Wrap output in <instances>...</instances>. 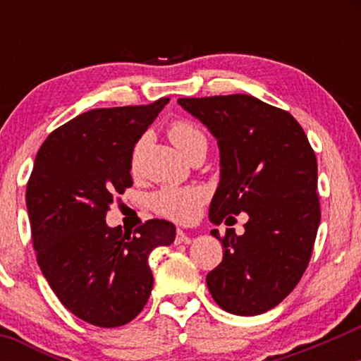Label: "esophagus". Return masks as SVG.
<instances>
[{
    "label": "esophagus",
    "mask_w": 361,
    "mask_h": 361,
    "mask_svg": "<svg viewBox=\"0 0 361 361\" xmlns=\"http://www.w3.org/2000/svg\"><path fill=\"white\" fill-rule=\"evenodd\" d=\"M174 243H176V245H180V243L187 245V243H190V236L187 235L184 230L177 228V233H176V240H174Z\"/></svg>",
    "instance_id": "esophagus-1"
}]
</instances>
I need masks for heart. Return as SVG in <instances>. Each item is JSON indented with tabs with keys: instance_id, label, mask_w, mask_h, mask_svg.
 <instances>
[{
	"instance_id": "obj_1",
	"label": "heart",
	"mask_w": 361,
	"mask_h": 361,
	"mask_svg": "<svg viewBox=\"0 0 361 361\" xmlns=\"http://www.w3.org/2000/svg\"><path fill=\"white\" fill-rule=\"evenodd\" d=\"M167 133H169L172 142L189 159L197 154H202V152L205 154L207 147H209V140H207L204 130L189 120L172 121ZM146 141L147 136H141L135 147H133V171H137ZM207 197H209L207 190L199 185H164L151 195L149 205L157 215L164 216L167 220L177 221V224H189L200 214V209L205 204Z\"/></svg>"
}]
</instances>
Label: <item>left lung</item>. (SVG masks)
I'll list each match as a JSON object with an SVG mask.
<instances>
[{
	"label": "left lung",
	"instance_id": "left-lung-1",
	"mask_svg": "<svg viewBox=\"0 0 361 361\" xmlns=\"http://www.w3.org/2000/svg\"><path fill=\"white\" fill-rule=\"evenodd\" d=\"M220 147V184L210 220L233 225L248 214L245 233L226 228L224 259L207 274L212 298L236 315H258L289 295L312 256L320 224L317 159L290 113L251 95L179 98Z\"/></svg>",
	"mask_w": 361,
	"mask_h": 361
}]
</instances>
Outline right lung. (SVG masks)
I'll return each mask as SVG.
<instances>
[{"instance_id":"add662e5","label":"right lung","mask_w":361,"mask_h":361,"mask_svg":"<svg viewBox=\"0 0 361 361\" xmlns=\"http://www.w3.org/2000/svg\"><path fill=\"white\" fill-rule=\"evenodd\" d=\"M167 102L75 116L42 142L27 180L39 268L59 300L97 327H120L141 312L154 283L149 253L176 238L167 220H147L133 233L105 221L116 195L133 185V147Z\"/></svg>"}]
</instances>
